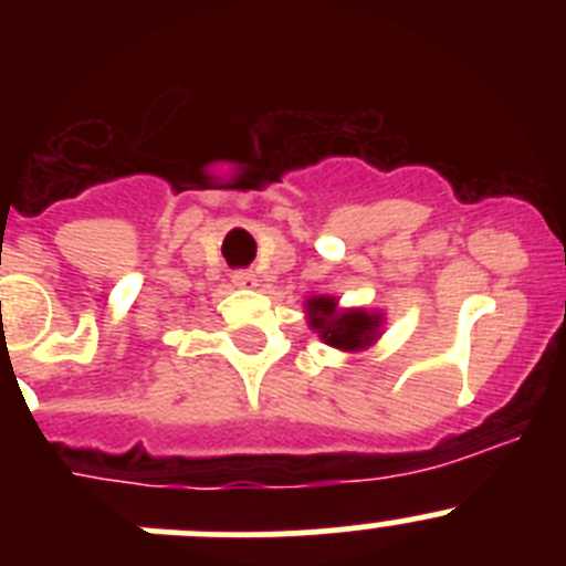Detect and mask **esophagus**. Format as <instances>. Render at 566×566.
I'll use <instances>...</instances> for the list:
<instances>
[{
	"instance_id": "esophagus-1",
	"label": "esophagus",
	"mask_w": 566,
	"mask_h": 566,
	"mask_svg": "<svg viewBox=\"0 0 566 566\" xmlns=\"http://www.w3.org/2000/svg\"><path fill=\"white\" fill-rule=\"evenodd\" d=\"M232 283L240 289H254L258 286V277H254V272H247V269H240V272L232 274Z\"/></svg>"
}]
</instances>
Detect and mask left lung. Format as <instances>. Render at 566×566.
Wrapping results in <instances>:
<instances>
[{"label": "left lung", "instance_id": "left-lung-1", "mask_svg": "<svg viewBox=\"0 0 566 566\" xmlns=\"http://www.w3.org/2000/svg\"><path fill=\"white\" fill-rule=\"evenodd\" d=\"M308 323L317 328L319 337L328 345L345 348V352H357V348L368 345L377 332V317L365 312L337 314V303L332 297L308 300Z\"/></svg>", "mask_w": 566, "mask_h": 566}]
</instances>
